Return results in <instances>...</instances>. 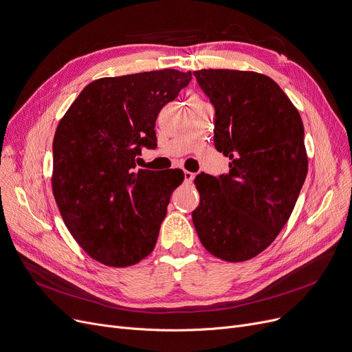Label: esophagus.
Here are the masks:
<instances>
[{
	"mask_svg": "<svg viewBox=\"0 0 352 352\" xmlns=\"http://www.w3.org/2000/svg\"><path fill=\"white\" fill-rule=\"evenodd\" d=\"M195 178V174L191 173V171H184V179H186V182H192V179Z\"/></svg>",
	"mask_w": 352,
	"mask_h": 352,
	"instance_id": "obj_1",
	"label": "esophagus"
}]
</instances>
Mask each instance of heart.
<instances>
[{"label":"heart","instance_id":"heart-1","mask_svg":"<svg viewBox=\"0 0 352 352\" xmlns=\"http://www.w3.org/2000/svg\"><path fill=\"white\" fill-rule=\"evenodd\" d=\"M191 98H195V100H199V98H198V97H197V96H191V97H190V100H191Z\"/></svg>","mask_w":352,"mask_h":352}]
</instances>
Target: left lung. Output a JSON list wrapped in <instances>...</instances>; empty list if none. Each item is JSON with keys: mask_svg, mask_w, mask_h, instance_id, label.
Listing matches in <instances>:
<instances>
[{"mask_svg": "<svg viewBox=\"0 0 352 352\" xmlns=\"http://www.w3.org/2000/svg\"><path fill=\"white\" fill-rule=\"evenodd\" d=\"M197 82L215 108L214 145L231 160L218 178L194 182L192 223L214 256L241 263L284 228L308 173L298 109L274 80L254 71L199 69Z\"/></svg>", "mask_w": 352, "mask_h": 352, "instance_id": "obj_1", "label": "left lung"}]
</instances>
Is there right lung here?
I'll list each match as a JSON object with an SVG mask.
<instances>
[{
    "mask_svg": "<svg viewBox=\"0 0 352 352\" xmlns=\"http://www.w3.org/2000/svg\"><path fill=\"white\" fill-rule=\"evenodd\" d=\"M160 69L88 84L61 118L52 142V192L78 245L98 263L129 267L155 247L184 173L135 170L155 148V121L191 81Z\"/></svg>",
    "mask_w": 352,
    "mask_h": 352,
    "instance_id": "right-lung-1",
    "label": "right lung"
}]
</instances>
